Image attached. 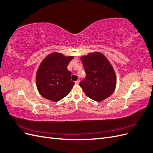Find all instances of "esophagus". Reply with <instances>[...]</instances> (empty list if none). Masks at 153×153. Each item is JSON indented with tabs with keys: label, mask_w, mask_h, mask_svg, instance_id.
<instances>
[{
	"label": "esophagus",
	"mask_w": 153,
	"mask_h": 153,
	"mask_svg": "<svg viewBox=\"0 0 153 153\" xmlns=\"http://www.w3.org/2000/svg\"><path fill=\"white\" fill-rule=\"evenodd\" d=\"M75 84H78L80 83V80H76L75 82Z\"/></svg>",
	"instance_id": "1"
}]
</instances>
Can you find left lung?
<instances>
[{
  "instance_id": "8db88e82",
  "label": "left lung",
  "mask_w": 153,
  "mask_h": 153,
  "mask_svg": "<svg viewBox=\"0 0 153 153\" xmlns=\"http://www.w3.org/2000/svg\"><path fill=\"white\" fill-rule=\"evenodd\" d=\"M86 77L80 82L85 94L96 101H101L112 94L116 86L114 69L103 54L96 52L80 58Z\"/></svg>"
}]
</instances>
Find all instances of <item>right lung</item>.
I'll use <instances>...</instances> for the list:
<instances>
[{
  "instance_id": "add662e5",
  "label": "right lung",
  "mask_w": 153,
  "mask_h": 153,
  "mask_svg": "<svg viewBox=\"0 0 153 153\" xmlns=\"http://www.w3.org/2000/svg\"><path fill=\"white\" fill-rule=\"evenodd\" d=\"M73 58L53 52L41 62L36 73V83L39 94L45 98L57 102L71 91L75 83L71 80V73L67 66Z\"/></svg>"
}]
</instances>
